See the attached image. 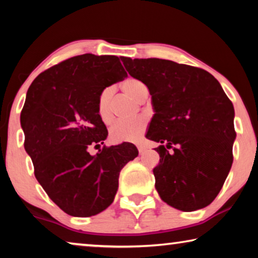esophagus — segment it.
<instances>
[{
    "label": "esophagus",
    "mask_w": 258,
    "mask_h": 258,
    "mask_svg": "<svg viewBox=\"0 0 258 258\" xmlns=\"http://www.w3.org/2000/svg\"><path fill=\"white\" fill-rule=\"evenodd\" d=\"M137 149H139V153H140V155H142L144 151H146V147H143V146H137Z\"/></svg>",
    "instance_id": "obj_1"
}]
</instances>
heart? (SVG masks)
<instances>
[{
    "label": "heart",
    "instance_id": "obj_1",
    "mask_svg": "<svg viewBox=\"0 0 258 258\" xmlns=\"http://www.w3.org/2000/svg\"><path fill=\"white\" fill-rule=\"evenodd\" d=\"M122 90L133 97L134 100L143 102L148 96V89L139 80L128 79L121 84ZM112 89L104 88L97 98V112L104 123H110L114 118L112 115ZM148 121L143 116L132 119V121H118L110 129V139L114 142H136L146 132Z\"/></svg>",
    "mask_w": 258,
    "mask_h": 258
}]
</instances>
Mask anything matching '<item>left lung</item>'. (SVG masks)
I'll use <instances>...</instances> for the list:
<instances>
[{
    "label": "left lung",
    "instance_id": "8db88e82",
    "mask_svg": "<svg viewBox=\"0 0 258 258\" xmlns=\"http://www.w3.org/2000/svg\"><path fill=\"white\" fill-rule=\"evenodd\" d=\"M122 61L151 95L155 114L147 137L165 144L156 148L160 163L153 170L161 200L182 211L209 206L232 164L231 101L220 82L201 68L161 58Z\"/></svg>",
    "mask_w": 258,
    "mask_h": 258
}]
</instances>
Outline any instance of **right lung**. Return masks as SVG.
I'll use <instances>...</instances> for the list:
<instances>
[{"mask_svg": "<svg viewBox=\"0 0 258 258\" xmlns=\"http://www.w3.org/2000/svg\"><path fill=\"white\" fill-rule=\"evenodd\" d=\"M126 76L117 56L83 54L41 73L28 89L21 112L24 149L38 183L70 216L107 209L117 192L119 171L139 155L126 142L96 155L88 151L108 136L97 112L98 95Z\"/></svg>", "mask_w": 258, "mask_h": 258, "instance_id": "add662e5", "label": "right lung"}]
</instances>
